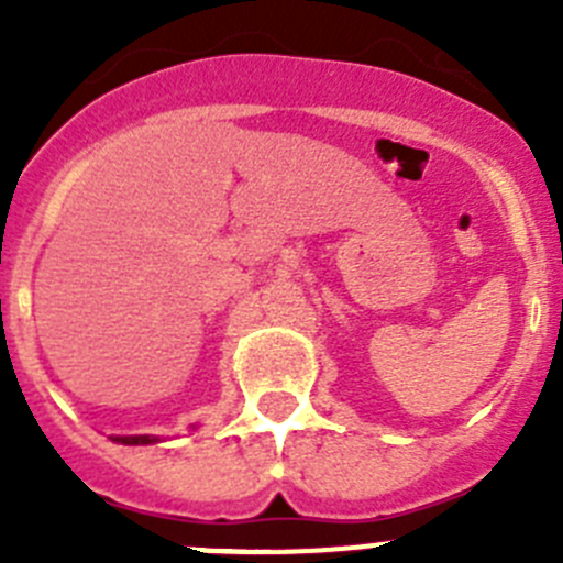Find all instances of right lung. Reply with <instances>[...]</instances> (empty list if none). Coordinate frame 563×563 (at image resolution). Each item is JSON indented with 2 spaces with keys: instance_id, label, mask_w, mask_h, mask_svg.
<instances>
[{
  "instance_id": "add662e5",
  "label": "right lung",
  "mask_w": 563,
  "mask_h": 563,
  "mask_svg": "<svg viewBox=\"0 0 563 563\" xmlns=\"http://www.w3.org/2000/svg\"><path fill=\"white\" fill-rule=\"evenodd\" d=\"M114 442H123V445H152V442H157V437H114Z\"/></svg>"
}]
</instances>
